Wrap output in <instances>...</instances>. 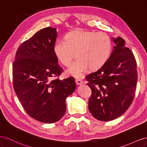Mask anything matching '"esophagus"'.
Segmentation results:
<instances>
[{
    "label": "esophagus",
    "mask_w": 147,
    "mask_h": 147,
    "mask_svg": "<svg viewBox=\"0 0 147 147\" xmlns=\"http://www.w3.org/2000/svg\"><path fill=\"white\" fill-rule=\"evenodd\" d=\"M75 81H76V83L77 85H81L83 84L82 81H81L80 79H76V80Z\"/></svg>",
    "instance_id": "obj_1"
}]
</instances>
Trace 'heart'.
<instances>
[{
    "label": "heart",
    "instance_id": "1",
    "mask_svg": "<svg viewBox=\"0 0 147 147\" xmlns=\"http://www.w3.org/2000/svg\"><path fill=\"white\" fill-rule=\"evenodd\" d=\"M112 44L106 33L76 30L70 32L64 40H58L53 47L56 57L61 63L68 66L76 57L68 73L81 77L88 68L94 70L106 63L110 56ZM77 55H76V52Z\"/></svg>",
    "mask_w": 147,
    "mask_h": 147
}]
</instances>
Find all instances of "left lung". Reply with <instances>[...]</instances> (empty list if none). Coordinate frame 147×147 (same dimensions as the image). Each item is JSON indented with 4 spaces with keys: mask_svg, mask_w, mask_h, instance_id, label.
I'll list each match as a JSON object with an SVG mask.
<instances>
[{
    "mask_svg": "<svg viewBox=\"0 0 147 147\" xmlns=\"http://www.w3.org/2000/svg\"><path fill=\"white\" fill-rule=\"evenodd\" d=\"M115 45L101 68L85 78L92 90L89 110L95 119L109 121L127 110L135 95L137 82V63L125 40L112 38Z\"/></svg>",
    "mask_w": 147,
    "mask_h": 147,
    "instance_id": "8db88e82",
    "label": "left lung"
}]
</instances>
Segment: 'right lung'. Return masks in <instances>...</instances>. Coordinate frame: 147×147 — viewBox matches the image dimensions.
Instances as JSON below:
<instances>
[{
	"instance_id": "obj_1",
	"label": "right lung",
	"mask_w": 147,
	"mask_h": 147,
	"mask_svg": "<svg viewBox=\"0 0 147 147\" xmlns=\"http://www.w3.org/2000/svg\"><path fill=\"white\" fill-rule=\"evenodd\" d=\"M56 28L37 31L21 44L13 63V89L28 114L44 123L59 121L66 113L65 100L76 85L73 77L60 80L63 69L53 51Z\"/></svg>"
}]
</instances>
